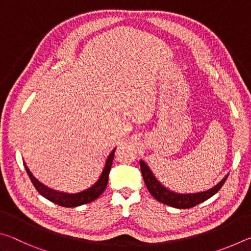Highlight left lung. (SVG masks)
Returning <instances> with one entry per match:
<instances>
[{
    "label": "left lung",
    "mask_w": 251,
    "mask_h": 251,
    "mask_svg": "<svg viewBox=\"0 0 251 251\" xmlns=\"http://www.w3.org/2000/svg\"><path fill=\"white\" fill-rule=\"evenodd\" d=\"M141 163V171L142 175L145 181V185L147 187L148 192L151 194V196L157 201L165 203V205L172 206L178 208V209H187V208H192L194 206L198 205L202 201H207L210 197L214 196L215 194L219 192V189L222 188L223 185L226 181L228 175L223 178L222 181H219L217 185L212 187V188L205 190V192H199V193H192V194H180L173 192V190L168 189L164 185H161V182L158 181V179L155 177L154 174L151 171V168L148 167V165L144 160H139Z\"/></svg>",
    "instance_id": "obj_1"
}]
</instances>
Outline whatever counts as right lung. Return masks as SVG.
Wrapping results in <instances>:
<instances>
[{"instance_id": "right-lung-1", "label": "right lung", "mask_w": 251, "mask_h": 251, "mask_svg": "<svg viewBox=\"0 0 251 251\" xmlns=\"http://www.w3.org/2000/svg\"><path fill=\"white\" fill-rule=\"evenodd\" d=\"M115 150L116 148H114V150L110 151V154L107 156V159H106V161H105V166L103 168V172H101L100 178L97 179L95 184L91 186L90 188L82 190V192H79V193H75V194L59 192V190L52 189V188H50V187L45 186L44 184H42V182L37 180L36 178L33 176V174L29 172V169L27 168L25 161H23V164H24L25 171H26L29 179H31V181H32V184L34 185V187H35L37 192H39L42 196L45 197L46 199H49L50 201L56 203V205H58V206L77 207V206L85 205V203L92 202L93 201H95L96 198H99L100 195L104 193V190L108 182V174L110 171V167H112Z\"/></svg>"}]
</instances>
